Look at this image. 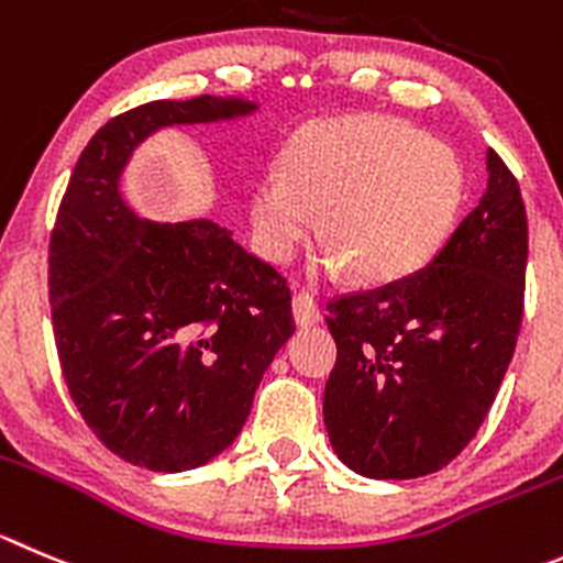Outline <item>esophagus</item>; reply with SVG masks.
<instances>
[{
  "label": "esophagus",
  "instance_id": "1",
  "mask_svg": "<svg viewBox=\"0 0 563 563\" xmlns=\"http://www.w3.org/2000/svg\"><path fill=\"white\" fill-rule=\"evenodd\" d=\"M291 308H294V322H297L299 328H308V324H317L319 319H322V308H319V302H317V299H313L308 291L294 294Z\"/></svg>",
  "mask_w": 563,
  "mask_h": 563
}]
</instances>
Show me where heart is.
<instances>
[{
  "instance_id": "obj_1",
  "label": "heart",
  "mask_w": 563,
  "mask_h": 563,
  "mask_svg": "<svg viewBox=\"0 0 563 563\" xmlns=\"http://www.w3.org/2000/svg\"><path fill=\"white\" fill-rule=\"evenodd\" d=\"M464 166L448 144L391 115L313 122L288 139L280 175L252 188L255 241L269 261L288 257L319 230L364 283L417 275L444 246L461 202Z\"/></svg>"
}]
</instances>
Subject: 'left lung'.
I'll list each match as a JSON object with an SVG mask.
<instances>
[{
  "mask_svg": "<svg viewBox=\"0 0 563 563\" xmlns=\"http://www.w3.org/2000/svg\"><path fill=\"white\" fill-rule=\"evenodd\" d=\"M481 202L417 275L328 302L339 355L324 386L335 455L375 481L439 472L475 439L511 364L528 217L495 150Z\"/></svg>",
  "mask_w": 563,
  "mask_h": 563,
  "instance_id": "1",
  "label": "left lung"
}]
</instances>
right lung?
I'll list each match as a JSON object with an SVG mask.
<instances>
[{
	"label": "right lung",
	"mask_w": 563,
	"mask_h": 563,
	"mask_svg": "<svg viewBox=\"0 0 563 563\" xmlns=\"http://www.w3.org/2000/svg\"><path fill=\"white\" fill-rule=\"evenodd\" d=\"M252 110L244 99L194 97L113 115L57 208L49 302L63 380L104 448L144 470H194L233 444L294 333L291 288L217 222L139 219L119 175L157 128Z\"/></svg>",
	"instance_id": "right-lung-1"
}]
</instances>
